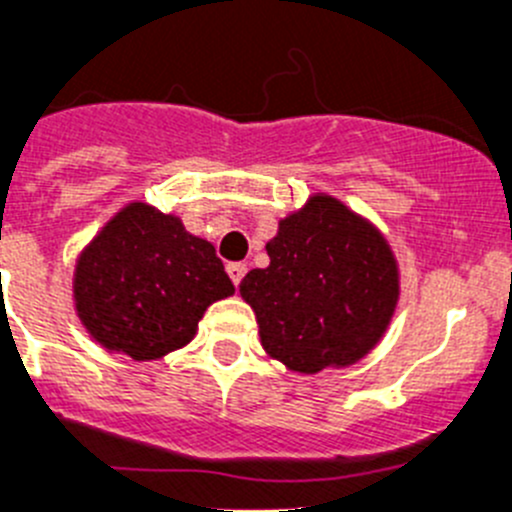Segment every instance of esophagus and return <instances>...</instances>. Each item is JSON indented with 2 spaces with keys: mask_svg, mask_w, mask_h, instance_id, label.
<instances>
[{
  "mask_svg": "<svg viewBox=\"0 0 512 512\" xmlns=\"http://www.w3.org/2000/svg\"><path fill=\"white\" fill-rule=\"evenodd\" d=\"M227 272H229V278H232V283H234V285H240L242 278H245L247 265H245V262H229Z\"/></svg>",
  "mask_w": 512,
  "mask_h": 512,
  "instance_id": "1",
  "label": "esophagus"
}]
</instances>
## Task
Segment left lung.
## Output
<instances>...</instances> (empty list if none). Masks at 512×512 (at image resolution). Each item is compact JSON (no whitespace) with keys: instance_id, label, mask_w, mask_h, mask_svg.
Listing matches in <instances>:
<instances>
[{"instance_id":"obj_1","label":"left lung","mask_w":512,"mask_h":512,"mask_svg":"<svg viewBox=\"0 0 512 512\" xmlns=\"http://www.w3.org/2000/svg\"><path fill=\"white\" fill-rule=\"evenodd\" d=\"M270 265L250 270L262 348L300 374L351 366L384 336L399 300V270L374 224L328 194L280 219Z\"/></svg>"}]
</instances>
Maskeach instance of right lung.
I'll return each instance as SVG.
<instances>
[{
	"instance_id": "1",
	"label": "right lung",
	"mask_w": 512,
	"mask_h": 512,
	"mask_svg": "<svg viewBox=\"0 0 512 512\" xmlns=\"http://www.w3.org/2000/svg\"><path fill=\"white\" fill-rule=\"evenodd\" d=\"M232 293L212 242L143 202L123 207L95 234L73 278L85 331L133 361H156L186 346L204 310Z\"/></svg>"
}]
</instances>
